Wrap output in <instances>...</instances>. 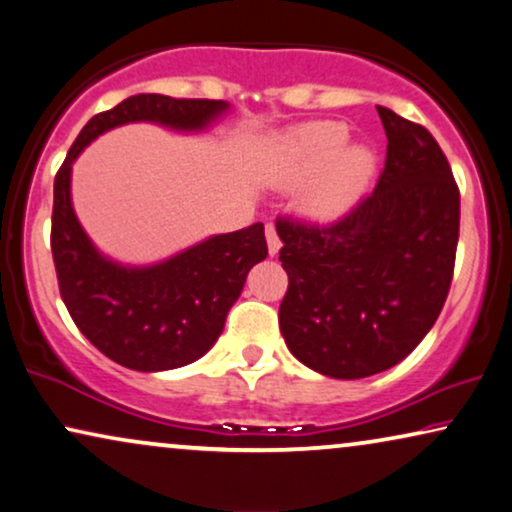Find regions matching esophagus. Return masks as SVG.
I'll return each instance as SVG.
<instances>
[{
	"label": "esophagus",
	"instance_id": "34e87169",
	"mask_svg": "<svg viewBox=\"0 0 512 512\" xmlns=\"http://www.w3.org/2000/svg\"><path fill=\"white\" fill-rule=\"evenodd\" d=\"M267 243H269V255L276 257L278 250H281V238H278V231L274 224H267Z\"/></svg>",
	"mask_w": 512,
	"mask_h": 512
}]
</instances>
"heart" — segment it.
Here are the masks:
<instances>
[{
	"label": "heart",
	"mask_w": 512,
	"mask_h": 512,
	"mask_svg": "<svg viewBox=\"0 0 512 512\" xmlns=\"http://www.w3.org/2000/svg\"><path fill=\"white\" fill-rule=\"evenodd\" d=\"M346 128L335 121L297 128L285 142L283 182L299 185L318 173L304 194V210L313 220H335L344 215L370 182L374 154L367 147H349Z\"/></svg>",
	"instance_id": "obj_1"
}]
</instances>
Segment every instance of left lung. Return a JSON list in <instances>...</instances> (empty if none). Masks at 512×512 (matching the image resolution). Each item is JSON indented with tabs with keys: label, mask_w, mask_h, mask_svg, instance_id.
Masks as SVG:
<instances>
[{
	"label": "left lung",
	"mask_w": 512,
	"mask_h": 512,
	"mask_svg": "<svg viewBox=\"0 0 512 512\" xmlns=\"http://www.w3.org/2000/svg\"><path fill=\"white\" fill-rule=\"evenodd\" d=\"M377 187L332 224L278 217L288 271L278 325L292 356L332 379L398 365L445 306L459 243V187L424 126L377 107Z\"/></svg>",
	"instance_id": "left-lung-1"
}]
</instances>
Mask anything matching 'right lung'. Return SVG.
Returning a JSON list of instances; mask_svg holds the SVG:
<instances>
[{"mask_svg":"<svg viewBox=\"0 0 512 512\" xmlns=\"http://www.w3.org/2000/svg\"><path fill=\"white\" fill-rule=\"evenodd\" d=\"M227 109L224 100L131 95L81 128L53 182L51 252L60 297L88 342L128 370H175L217 342L248 271L269 252L264 224L210 236L159 264L126 267L102 255L74 215L72 163L117 126L154 121L173 131H203Z\"/></svg>","mask_w":512,"mask_h":512,"instance_id":"right-lung-1","label":"right lung"}]
</instances>
